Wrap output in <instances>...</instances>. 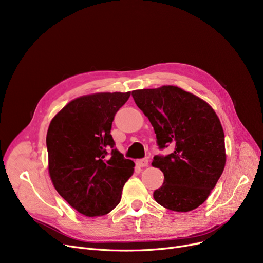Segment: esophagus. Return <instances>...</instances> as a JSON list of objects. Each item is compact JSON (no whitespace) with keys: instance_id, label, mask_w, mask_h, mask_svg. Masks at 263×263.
I'll list each match as a JSON object with an SVG mask.
<instances>
[{"instance_id":"obj_1","label":"esophagus","mask_w":263,"mask_h":263,"mask_svg":"<svg viewBox=\"0 0 263 263\" xmlns=\"http://www.w3.org/2000/svg\"><path fill=\"white\" fill-rule=\"evenodd\" d=\"M136 164L139 165L140 167H147L148 166V160L147 159H142V160H137Z\"/></svg>"}]
</instances>
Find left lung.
Masks as SVG:
<instances>
[{"mask_svg": "<svg viewBox=\"0 0 263 263\" xmlns=\"http://www.w3.org/2000/svg\"><path fill=\"white\" fill-rule=\"evenodd\" d=\"M132 97L153 124L159 147H174L171 155L156 156L151 163L164 174L162 186L154 192L155 200L177 212L198 208L226 164L224 130L214 109L173 85L133 90Z\"/></svg>", "mask_w": 263, "mask_h": 263, "instance_id": "1", "label": "left lung"}]
</instances>
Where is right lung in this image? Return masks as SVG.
<instances>
[{
	"label": "right lung",
	"instance_id": "add662e5",
	"mask_svg": "<svg viewBox=\"0 0 263 263\" xmlns=\"http://www.w3.org/2000/svg\"><path fill=\"white\" fill-rule=\"evenodd\" d=\"M128 92L79 97L55 115L47 132L48 170L59 194L79 213L101 216L121 199L135 164L114 148L110 135L117 110ZM111 157H106L108 151Z\"/></svg>",
	"mask_w": 263,
	"mask_h": 263
}]
</instances>
